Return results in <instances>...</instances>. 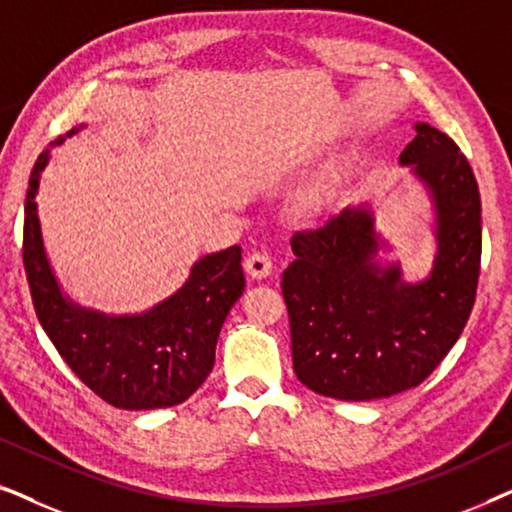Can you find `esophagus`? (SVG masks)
I'll use <instances>...</instances> for the list:
<instances>
[{
  "mask_svg": "<svg viewBox=\"0 0 512 512\" xmlns=\"http://www.w3.org/2000/svg\"><path fill=\"white\" fill-rule=\"evenodd\" d=\"M244 270L251 279H265L272 272L270 256L263 254V251H254V254L244 258Z\"/></svg>",
  "mask_w": 512,
  "mask_h": 512,
  "instance_id": "34e87169",
  "label": "esophagus"
}]
</instances>
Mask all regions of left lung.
I'll return each instance as SVG.
<instances>
[{
    "instance_id": "8db88e82",
    "label": "left lung",
    "mask_w": 512,
    "mask_h": 512,
    "mask_svg": "<svg viewBox=\"0 0 512 512\" xmlns=\"http://www.w3.org/2000/svg\"><path fill=\"white\" fill-rule=\"evenodd\" d=\"M398 163L422 181L436 214L429 277L405 282L370 205L345 207L296 233L282 275L293 370L307 389L340 401H375L417 387L459 340L475 303L482 254L478 181L445 132L415 123Z\"/></svg>"
}]
</instances>
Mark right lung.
Returning <instances> with one entry per match:
<instances>
[{
  "label": "right lung",
  "instance_id": "add662e5",
  "mask_svg": "<svg viewBox=\"0 0 512 512\" xmlns=\"http://www.w3.org/2000/svg\"><path fill=\"white\" fill-rule=\"evenodd\" d=\"M86 128H72L51 146ZM46 149L34 163L25 195L23 263L34 312L74 375L102 401L123 410L184 403L214 368L216 340L244 291L242 249L202 256L184 286L142 314H104L74 303L48 263L37 212Z\"/></svg>",
  "mask_w": 512,
  "mask_h": 512
}]
</instances>
